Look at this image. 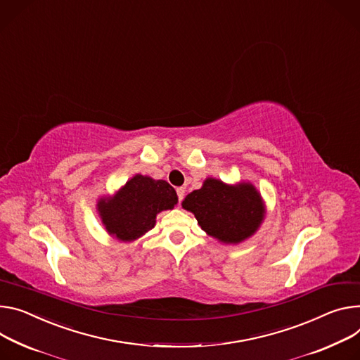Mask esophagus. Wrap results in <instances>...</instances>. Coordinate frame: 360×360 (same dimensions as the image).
Returning <instances> with one entry per match:
<instances>
[{"mask_svg": "<svg viewBox=\"0 0 360 360\" xmlns=\"http://www.w3.org/2000/svg\"><path fill=\"white\" fill-rule=\"evenodd\" d=\"M176 195H178V201L181 202L184 200V197H185V188H182V186L176 188Z\"/></svg>", "mask_w": 360, "mask_h": 360, "instance_id": "34e87169", "label": "esophagus"}]
</instances>
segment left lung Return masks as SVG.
<instances>
[{
	"mask_svg": "<svg viewBox=\"0 0 360 360\" xmlns=\"http://www.w3.org/2000/svg\"><path fill=\"white\" fill-rule=\"evenodd\" d=\"M182 207L193 212L207 234L228 244L252 236L264 218L263 201L251 184L230 186L212 178L188 193Z\"/></svg>",
	"mask_w": 360,
	"mask_h": 360,
	"instance_id": "8db88e82",
	"label": "left lung"
}]
</instances>
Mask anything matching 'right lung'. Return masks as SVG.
<instances>
[{"instance_id":"obj_1","label":"right lung","mask_w":360,"mask_h":360,"mask_svg":"<svg viewBox=\"0 0 360 360\" xmlns=\"http://www.w3.org/2000/svg\"><path fill=\"white\" fill-rule=\"evenodd\" d=\"M176 202V192L167 181L135 175L113 198L101 200L97 207L109 234L132 241L153 228L158 212L172 210Z\"/></svg>"}]
</instances>
